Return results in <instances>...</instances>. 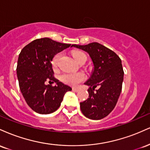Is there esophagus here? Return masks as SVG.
<instances>
[{"label":"esophagus","instance_id":"obj_1","mask_svg":"<svg viewBox=\"0 0 150 150\" xmlns=\"http://www.w3.org/2000/svg\"><path fill=\"white\" fill-rule=\"evenodd\" d=\"M73 92H78V91H79V89H77V88H73Z\"/></svg>","mask_w":150,"mask_h":150}]
</instances>
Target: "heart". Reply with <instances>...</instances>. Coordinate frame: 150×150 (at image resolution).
<instances>
[{
  "label": "heart",
  "instance_id": "obj_1",
  "mask_svg": "<svg viewBox=\"0 0 150 150\" xmlns=\"http://www.w3.org/2000/svg\"><path fill=\"white\" fill-rule=\"evenodd\" d=\"M61 54L57 53L52 58L51 61V64H52L53 68H56L58 65V61ZM72 56L77 63L80 61L82 58L85 57V55L81 51H74L72 53ZM85 75L82 73H63L61 76V80L65 84L70 85V86H76L78 85L80 82L85 80Z\"/></svg>",
  "mask_w": 150,
  "mask_h": 150
}]
</instances>
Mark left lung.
Masks as SVG:
<instances>
[{"instance_id":"left-lung-1","label":"left lung","mask_w":150,"mask_h":150,"mask_svg":"<svg viewBox=\"0 0 150 150\" xmlns=\"http://www.w3.org/2000/svg\"><path fill=\"white\" fill-rule=\"evenodd\" d=\"M72 46L88 53L94 65L92 75L85 83L89 87V98L80 103L81 111L89 119H102L113 111L121 92L124 75L121 60L97 42ZM97 86L99 89L94 91Z\"/></svg>"}]
</instances>
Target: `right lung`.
Wrapping results in <instances>:
<instances>
[{
  "label": "right lung",
  "mask_w": 150,
  "mask_h": 150,
  "mask_svg": "<svg viewBox=\"0 0 150 150\" xmlns=\"http://www.w3.org/2000/svg\"><path fill=\"white\" fill-rule=\"evenodd\" d=\"M70 45L42 38L25 46L19 55L17 65L19 86L27 104L35 112L40 114L54 112L61 106L65 93L72 90L69 86L55 78L51 64L53 56L72 47ZM46 81L56 82L57 85L46 86Z\"/></svg>",
  "instance_id": "add662e5"
}]
</instances>
